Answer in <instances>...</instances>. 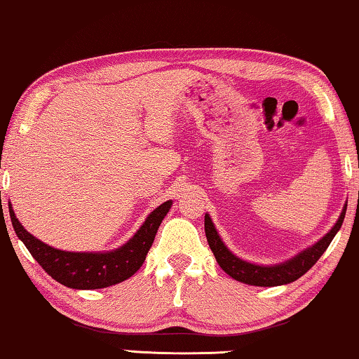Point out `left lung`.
<instances>
[{"mask_svg": "<svg viewBox=\"0 0 359 359\" xmlns=\"http://www.w3.org/2000/svg\"><path fill=\"white\" fill-rule=\"evenodd\" d=\"M345 213L346 206H343L341 215L335 226H333L320 241H317L314 245L307 247L306 250L299 252V254L292 257V259L283 262V264L278 265H255L232 254L228 247L224 245L223 239L219 237L213 221L210 218V215H205V234L216 262H218V265L231 276V278L252 286H280L296 281L297 278H301L307 270L314 266L316 262L319 260L322 254L327 250V247L330 245V242L333 237H335L337 232L340 231L343 219H345Z\"/></svg>", "mask_w": 359, "mask_h": 359, "instance_id": "8db88e82", "label": "left lung"}]
</instances>
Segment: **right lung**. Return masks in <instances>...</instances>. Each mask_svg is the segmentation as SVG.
I'll return each instance as SVG.
<instances>
[{"instance_id": "right-lung-1", "label": "right lung", "mask_w": 359, "mask_h": 359, "mask_svg": "<svg viewBox=\"0 0 359 359\" xmlns=\"http://www.w3.org/2000/svg\"><path fill=\"white\" fill-rule=\"evenodd\" d=\"M172 200L164 201L151 211L143 226L122 247L109 252H67L55 249L24 229L9 203V216L19 239L27 247L39 265L62 285L73 290H100L133 276L148 255L164 216L169 213Z\"/></svg>"}]
</instances>
